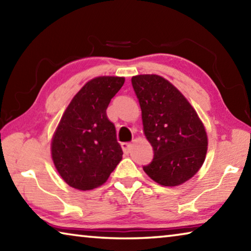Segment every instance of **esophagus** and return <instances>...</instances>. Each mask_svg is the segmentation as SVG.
Masks as SVG:
<instances>
[{"label":"esophagus","mask_w":251,"mask_h":251,"mask_svg":"<svg viewBox=\"0 0 251 251\" xmlns=\"http://www.w3.org/2000/svg\"><path fill=\"white\" fill-rule=\"evenodd\" d=\"M122 148H123V151H124L125 154H128L131 150V144L130 143H122Z\"/></svg>","instance_id":"34e87169"}]
</instances>
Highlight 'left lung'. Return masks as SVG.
Listing matches in <instances>:
<instances>
[{"mask_svg": "<svg viewBox=\"0 0 251 251\" xmlns=\"http://www.w3.org/2000/svg\"><path fill=\"white\" fill-rule=\"evenodd\" d=\"M131 85L141 105L144 133L154 151L144 172L161 186H178L190 179L205 161L208 146L196 110L161 76H133Z\"/></svg>", "mask_w": 251, "mask_h": 251, "instance_id": "1", "label": "left lung"}]
</instances>
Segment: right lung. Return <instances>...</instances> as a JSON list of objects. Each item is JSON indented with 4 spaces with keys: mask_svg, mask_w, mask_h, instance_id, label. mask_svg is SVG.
Segmentation results:
<instances>
[{
    "mask_svg": "<svg viewBox=\"0 0 251 251\" xmlns=\"http://www.w3.org/2000/svg\"><path fill=\"white\" fill-rule=\"evenodd\" d=\"M125 78L100 76L87 82L67 106L55 130L50 151L67 185L91 190L103 185L120 164L123 151L106 109Z\"/></svg>",
    "mask_w": 251,
    "mask_h": 251,
    "instance_id": "obj_1",
    "label": "right lung"
}]
</instances>
